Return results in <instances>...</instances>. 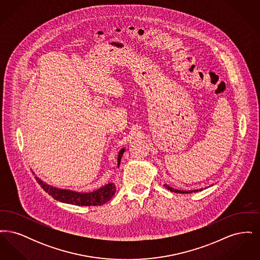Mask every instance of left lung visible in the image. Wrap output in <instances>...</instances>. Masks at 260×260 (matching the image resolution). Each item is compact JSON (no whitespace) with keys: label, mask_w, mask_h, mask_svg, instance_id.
Wrapping results in <instances>:
<instances>
[{"label":"left lung","mask_w":260,"mask_h":260,"mask_svg":"<svg viewBox=\"0 0 260 260\" xmlns=\"http://www.w3.org/2000/svg\"><path fill=\"white\" fill-rule=\"evenodd\" d=\"M164 186L170 190L171 192H174V193H180V194H189V193H195V192H199V191H202L203 189H196V190H189V191H183V190H177V189H174L173 187L168 185V184H164Z\"/></svg>","instance_id":"1"}]
</instances>
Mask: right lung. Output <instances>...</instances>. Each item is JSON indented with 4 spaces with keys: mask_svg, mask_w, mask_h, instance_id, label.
<instances>
[{
    "mask_svg": "<svg viewBox=\"0 0 260 260\" xmlns=\"http://www.w3.org/2000/svg\"><path fill=\"white\" fill-rule=\"evenodd\" d=\"M124 152V148H123L118 153V167H120V162ZM36 180L41 187L54 200L77 206H101L107 203L116 192V186L113 182L102 186L95 191L82 193L50 186V184H47L46 182L41 180L37 176Z\"/></svg>",
    "mask_w": 260,
    "mask_h": 260,
    "instance_id": "obj_1",
    "label": "right lung"
}]
</instances>
